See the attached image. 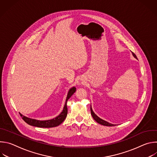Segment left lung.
<instances>
[{"label": "left lung", "mask_w": 157, "mask_h": 157, "mask_svg": "<svg viewBox=\"0 0 157 157\" xmlns=\"http://www.w3.org/2000/svg\"><path fill=\"white\" fill-rule=\"evenodd\" d=\"M132 55H133V56L134 57H135L136 58H137V56L136 55L135 53L132 52ZM91 115H92L93 119H94L98 123H99V124H101V125H105V126H114V125H114V124H110V123H109V122H106V121H105L99 118L98 116H96V115L94 114V112L93 111V110H92L91 105Z\"/></svg>", "instance_id": "left-lung-1"}]
</instances>
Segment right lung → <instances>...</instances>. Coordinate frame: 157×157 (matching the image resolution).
<instances>
[{
	"label": "right lung",
	"instance_id": "add662e5",
	"mask_svg": "<svg viewBox=\"0 0 157 157\" xmlns=\"http://www.w3.org/2000/svg\"><path fill=\"white\" fill-rule=\"evenodd\" d=\"M75 91H76V87H73L72 88L70 89V90L68 93V96H67L66 102H65L63 111L58 116H57L56 117L53 119L48 120V121H38V120L32 119L27 117L25 116H24L20 113V115L22 119H23L26 123L32 126L38 127H43V128H50V127H56L59 124H61L66 119L67 116V114H68V108H67V105H66L67 101L71 97V96L75 93Z\"/></svg>",
	"mask_w": 157,
	"mask_h": 157
}]
</instances>
